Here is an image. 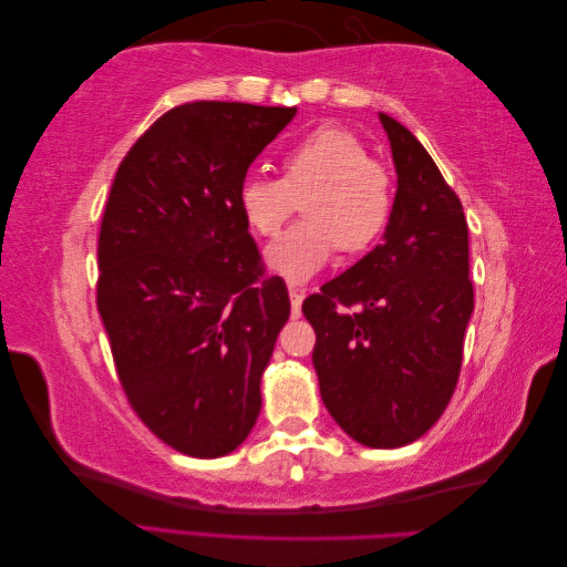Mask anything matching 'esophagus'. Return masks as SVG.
<instances>
[{
	"label": "esophagus",
	"instance_id": "34e87169",
	"mask_svg": "<svg viewBox=\"0 0 567 567\" xmlns=\"http://www.w3.org/2000/svg\"><path fill=\"white\" fill-rule=\"evenodd\" d=\"M288 298H291V316L300 318V306H303V291L296 286H288Z\"/></svg>",
	"mask_w": 567,
	"mask_h": 567
}]
</instances>
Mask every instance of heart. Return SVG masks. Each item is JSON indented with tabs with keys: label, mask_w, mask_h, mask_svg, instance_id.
I'll return each instance as SVG.
<instances>
[{
	"label": "heart",
	"mask_w": 567,
	"mask_h": 567,
	"mask_svg": "<svg viewBox=\"0 0 567 567\" xmlns=\"http://www.w3.org/2000/svg\"><path fill=\"white\" fill-rule=\"evenodd\" d=\"M303 200L306 223L267 249L269 269L288 281H308L334 249L362 254L386 235L396 188L391 173L369 158V148L342 126H320L286 148L281 178L249 176L237 205L254 235L274 237Z\"/></svg>",
	"instance_id": "1"
}]
</instances>
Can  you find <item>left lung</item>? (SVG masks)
I'll return each instance as SVG.
<instances>
[{
    "label": "left lung",
    "instance_id": "left-lung-1",
    "mask_svg": "<svg viewBox=\"0 0 567 567\" xmlns=\"http://www.w3.org/2000/svg\"><path fill=\"white\" fill-rule=\"evenodd\" d=\"M379 120L399 176L394 219L381 245L303 300V316L332 419L357 443L401 447L455 394L475 291L460 198L406 126Z\"/></svg>",
    "mask_w": 567,
    "mask_h": 567
}]
</instances>
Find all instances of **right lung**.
Masks as SVG:
<instances>
[{"instance_id":"obj_1","label":"right lung","mask_w":567,"mask_h":567,"mask_svg":"<svg viewBox=\"0 0 567 567\" xmlns=\"http://www.w3.org/2000/svg\"><path fill=\"white\" fill-rule=\"evenodd\" d=\"M296 107L186 102L122 158L97 239V310L126 401L190 457L233 453L291 316L241 219L247 171Z\"/></svg>"}]
</instances>
